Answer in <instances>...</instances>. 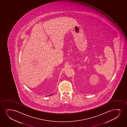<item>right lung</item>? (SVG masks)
Listing matches in <instances>:
<instances>
[{
	"instance_id": "obj_1",
	"label": "right lung",
	"mask_w": 127,
	"mask_h": 127,
	"mask_svg": "<svg viewBox=\"0 0 127 127\" xmlns=\"http://www.w3.org/2000/svg\"><path fill=\"white\" fill-rule=\"evenodd\" d=\"M52 94H51V95H52Z\"/></svg>"
}]
</instances>
